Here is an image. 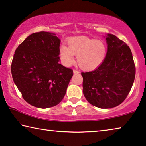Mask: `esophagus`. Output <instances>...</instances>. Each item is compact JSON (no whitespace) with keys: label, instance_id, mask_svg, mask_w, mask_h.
Masks as SVG:
<instances>
[{"label":"esophagus","instance_id":"esophagus-1","mask_svg":"<svg viewBox=\"0 0 146 146\" xmlns=\"http://www.w3.org/2000/svg\"><path fill=\"white\" fill-rule=\"evenodd\" d=\"M73 73H75V74H79V73H80V71L76 70V69H74V70H73Z\"/></svg>","mask_w":146,"mask_h":146}]
</instances>
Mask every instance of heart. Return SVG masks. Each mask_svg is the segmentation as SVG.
I'll return each mask as SVG.
<instances>
[{
  "label": "heart",
  "mask_w": 146,
  "mask_h": 146,
  "mask_svg": "<svg viewBox=\"0 0 146 146\" xmlns=\"http://www.w3.org/2000/svg\"><path fill=\"white\" fill-rule=\"evenodd\" d=\"M60 56L67 66L75 62L74 55H77L79 66L85 71L96 69L103 63L107 55V46L104 41L86 36H77L67 41V47L61 46Z\"/></svg>",
  "instance_id": "obj_1"
}]
</instances>
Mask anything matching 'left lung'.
Masks as SVG:
<instances>
[{
  "label": "left lung",
  "mask_w": 146,
  "mask_h": 146,
  "mask_svg": "<svg viewBox=\"0 0 146 146\" xmlns=\"http://www.w3.org/2000/svg\"><path fill=\"white\" fill-rule=\"evenodd\" d=\"M107 55L95 70L81 73L82 91L86 100L102 109L121 104L130 92L136 68L129 46L116 36L107 34Z\"/></svg>",
  "instance_id": "left-lung-1"
}]
</instances>
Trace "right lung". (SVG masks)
<instances>
[{
  "mask_svg": "<svg viewBox=\"0 0 146 146\" xmlns=\"http://www.w3.org/2000/svg\"><path fill=\"white\" fill-rule=\"evenodd\" d=\"M60 42L53 33H35L15 51L13 80L23 98L35 107L55 106L66 93L73 71L59 64Z\"/></svg>",
  "mask_w": 146,
  "mask_h": 146,
  "instance_id": "1",
  "label": "right lung"
}]
</instances>
